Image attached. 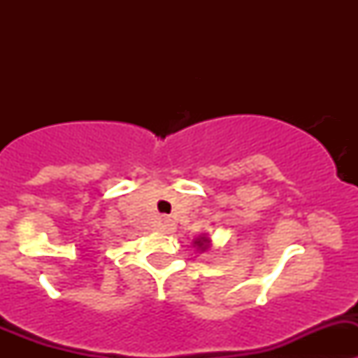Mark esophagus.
Returning a JSON list of instances; mask_svg holds the SVG:
<instances>
[{
  "label": "esophagus",
  "mask_w": 358,
  "mask_h": 358,
  "mask_svg": "<svg viewBox=\"0 0 358 358\" xmlns=\"http://www.w3.org/2000/svg\"><path fill=\"white\" fill-rule=\"evenodd\" d=\"M173 230H175V223H173L169 218L162 220V232L169 234V232H173Z\"/></svg>",
  "instance_id": "obj_1"
}]
</instances>
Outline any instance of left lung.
<instances>
[{"label":"left lung","instance_id":"8db88e82","mask_svg":"<svg viewBox=\"0 0 358 358\" xmlns=\"http://www.w3.org/2000/svg\"><path fill=\"white\" fill-rule=\"evenodd\" d=\"M194 248H197V251L204 252L211 248V239L208 236H199L197 239H194Z\"/></svg>","mask_w":358,"mask_h":358}]
</instances>
